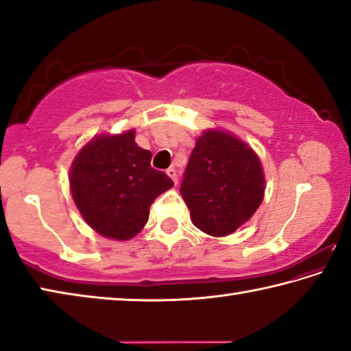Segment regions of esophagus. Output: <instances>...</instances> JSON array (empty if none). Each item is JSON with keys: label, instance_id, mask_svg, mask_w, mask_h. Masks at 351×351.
Segmentation results:
<instances>
[{"label": "esophagus", "instance_id": "34e87169", "mask_svg": "<svg viewBox=\"0 0 351 351\" xmlns=\"http://www.w3.org/2000/svg\"><path fill=\"white\" fill-rule=\"evenodd\" d=\"M167 175L171 178V180H173L175 184L178 182V175H176V170H175L173 167H169V169H167Z\"/></svg>", "mask_w": 351, "mask_h": 351}]
</instances>
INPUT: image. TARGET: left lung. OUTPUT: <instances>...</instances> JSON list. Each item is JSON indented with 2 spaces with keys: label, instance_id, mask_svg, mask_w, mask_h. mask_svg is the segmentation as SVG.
<instances>
[{
  "label": "left lung",
  "instance_id": "left-lung-1",
  "mask_svg": "<svg viewBox=\"0 0 351 351\" xmlns=\"http://www.w3.org/2000/svg\"><path fill=\"white\" fill-rule=\"evenodd\" d=\"M181 195L199 230L212 237L234 234L263 201L257 153L234 134L206 130L190 154Z\"/></svg>",
  "mask_w": 351,
  "mask_h": 351
}]
</instances>
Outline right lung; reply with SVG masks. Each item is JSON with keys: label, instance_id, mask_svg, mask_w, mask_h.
<instances>
[{"label": "right lung", "instance_id": "add662e5", "mask_svg": "<svg viewBox=\"0 0 351 351\" xmlns=\"http://www.w3.org/2000/svg\"><path fill=\"white\" fill-rule=\"evenodd\" d=\"M152 153L134 142V130L100 134L83 145L69 170L73 199L97 234L130 240L148 221L150 206L173 181L154 170Z\"/></svg>", "mask_w": 351, "mask_h": 351}]
</instances>
